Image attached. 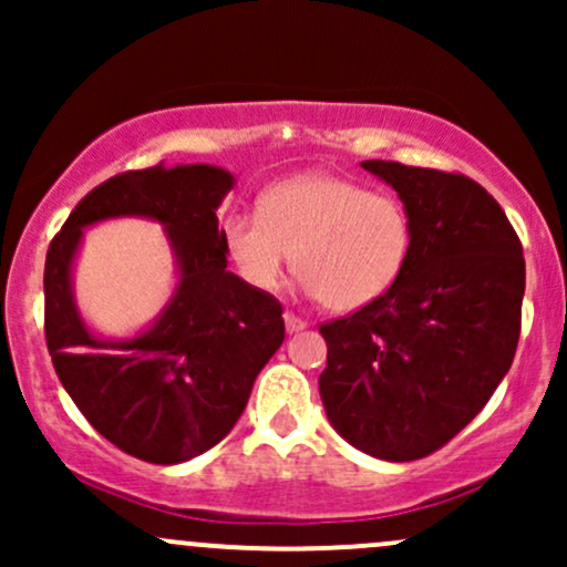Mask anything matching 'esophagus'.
I'll return each instance as SVG.
<instances>
[{"mask_svg": "<svg viewBox=\"0 0 567 567\" xmlns=\"http://www.w3.org/2000/svg\"><path fill=\"white\" fill-rule=\"evenodd\" d=\"M285 328H288V333H298V330L306 328V322L301 317L292 315V311H285Z\"/></svg>", "mask_w": 567, "mask_h": 567, "instance_id": "esophagus-1", "label": "esophagus"}]
</instances>
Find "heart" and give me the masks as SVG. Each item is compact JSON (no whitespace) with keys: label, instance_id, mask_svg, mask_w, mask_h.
<instances>
[{"label":"heart","instance_id":"obj_1","mask_svg":"<svg viewBox=\"0 0 567 567\" xmlns=\"http://www.w3.org/2000/svg\"><path fill=\"white\" fill-rule=\"evenodd\" d=\"M226 252L258 290H277L296 264L309 296L333 311L379 301L400 279L413 247L408 207L336 175L306 173L271 186L258 213L224 224Z\"/></svg>","mask_w":567,"mask_h":567}]
</instances>
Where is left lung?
I'll list each match as a JSON object with an SVG mask.
<instances>
[{"label":"left lung","instance_id":"8db88e82","mask_svg":"<svg viewBox=\"0 0 567 567\" xmlns=\"http://www.w3.org/2000/svg\"><path fill=\"white\" fill-rule=\"evenodd\" d=\"M413 224L405 269L379 301L320 324V396L357 451L415 461L461 432L509 373L525 258L517 231L477 181L368 159Z\"/></svg>","mask_w":567,"mask_h":567}]
</instances>
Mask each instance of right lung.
Segmentation results:
<instances>
[{
	"instance_id": "obj_1",
	"label": "right lung",
	"mask_w": 567,
	"mask_h": 567,
	"mask_svg": "<svg viewBox=\"0 0 567 567\" xmlns=\"http://www.w3.org/2000/svg\"><path fill=\"white\" fill-rule=\"evenodd\" d=\"M234 175L216 165L146 167L103 181L71 210L44 261V338L58 379L97 434L148 464H181L218 445L256 375L285 341L282 303L226 266L218 205ZM159 219L179 261L161 320L127 342L89 333L70 296L84 225Z\"/></svg>"
}]
</instances>
